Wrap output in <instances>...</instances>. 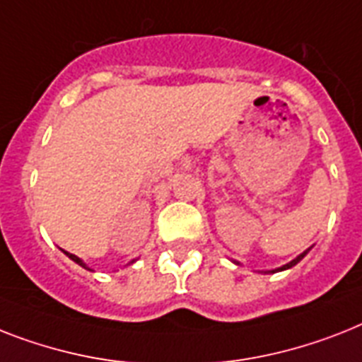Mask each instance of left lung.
<instances>
[{"mask_svg":"<svg viewBox=\"0 0 362 362\" xmlns=\"http://www.w3.org/2000/svg\"><path fill=\"white\" fill-rule=\"evenodd\" d=\"M310 249H313V247H308L307 251H303V252H301V255H298V257L293 258V260H290V262H288V264H284V266L277 267V269H269V272H262V273H277V272H284V269H290V267H293L298 262H301V260H303V258L307 257V252L310 251ZM234 264H240V262H236V260H234Z\"/></svg>","mask_w":362,"mask_h":362,"instance_id":"1","label":"left lung"}]
</instances>
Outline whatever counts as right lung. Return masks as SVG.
<instances>
[{
    "instance_id": "add662e5",
    "label": "right lung",
    "mask_w": 362,
    "mask_h": 362,
    "mask_svg": "<svg viewBox=\"0 0 362 362\" xmlns=\"http://www.w3.org/2000/svg\"><path fill=\"white\" fill-rule=\"evenodd\" d=\"M63 252H64V255H66V257L70 258V260H74V262L78 264V266H81V267H85V269H89V272H93V269H90V267H87V264H85L83 260H81V258H79V257H76V255H72V252H66V251H63ZM134 262H135V260H132L130 264H134Z\"/></svg>"
}]
</instances>
